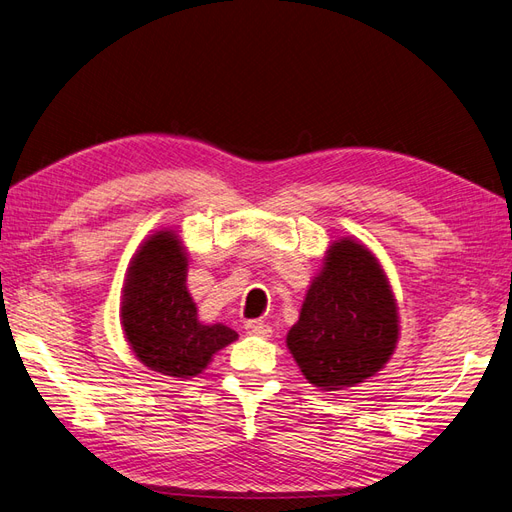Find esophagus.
Masks as SVG:
<instances>
[{"label":"esophagus","mask_w":512,"mask_h":512,"mask_svg":"<svg viewBox=\"0 0 512 512\" xmlns=\"http://www.w3.org/2000/svg\"><path fill=\"white\" fill-rule=\"evenodd\" d=\"M245 331L250 333V335H256V337H271V333H273V329L269 327V324L256 322V320L247 322V324H245Z\"/></svg>","instance_id":"34e87169"}]
</instances>
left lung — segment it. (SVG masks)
<instances>
[{"label":"left lung","mask_w":512,"mask_h":512,"mask_svg":"<svg viewBox=\"0 0 512 512\" xmlns=\"http://www.w3.org/2000/svg\"><path fill=\"white\" fill-rule=\"evenodd\" d=\"M399 342V312L380 260L352 237L337 239L309 284L286 346L318 391L376 376Z\"/></svg>","instance_id":"left-lung-1"}]
</instances>
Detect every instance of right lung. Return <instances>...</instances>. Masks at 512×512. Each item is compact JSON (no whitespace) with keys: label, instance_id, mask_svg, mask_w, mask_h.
Listing matches in <instances>:
<instances>
[{"label":"right lung","instance_id":"1","mask_svg":"<svg viewBox=\"0 0 512 512\" xmlns=\"http://www.w3.org/2000/svg\"><path fill=\"white\" fill-rule=\"evenodd\" d=\"M190 254L175 230H153L132 256L121 290V329L134 356L170 378H196L213 354L235 342L237 331L222 322L198 320L185 286Z\"/></svg>","mask_w":512,"mask_h":512}]
</instances>
